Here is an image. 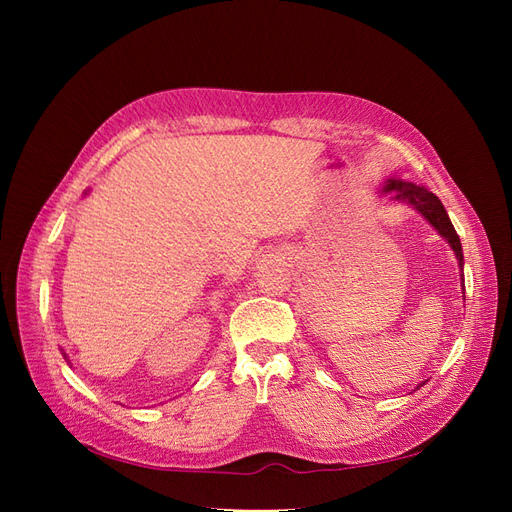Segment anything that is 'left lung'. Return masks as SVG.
Here are the masks:
<instances>
[{
	"instance_id": "left-lung-1",
	"label": "left lung",
	"mask_w": 512,
	"mask_h": 512,
	"mask_svg": "<svg viewBox=\"0 0 512 512\" xmlns=\"http://www.w3.org/2000/svg\"><path fill=\"white\" fill-rule=\"evenodd\" d=\"M380 194H389L391 200H399V203H408L412 209H416L423 218L438 230V235L451 245V250L455 252V258L459 260V267L463 271V250H461V241L457 237V230L448 218V213L444 205L440 203V198L436 194H431L429 190L421 188V185H414L404 179H386L382 185ZM463 277V273H461ZM463 286V284H461Z\"/></svg>"
}]
</instances>
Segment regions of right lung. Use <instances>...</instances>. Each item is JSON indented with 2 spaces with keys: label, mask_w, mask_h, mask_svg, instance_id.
<instances>
[{
  "label": "right lung",
  "mask_w": 512,
  "mask_h": 512,
  "mask_svg": "<svg viewBox=\"0 0 512 512\" xmlns=\"http://www.w3.org/2000/svg\"><path fill=\"white\" fill-rule=\"evenodd\" d=\"M61 354H64V359H66V361H68V363H70V359H68V354H66V352H64V350H61Z\"/></svg>",
  "instance_id": "right-lung-1"
}]
</instances>
